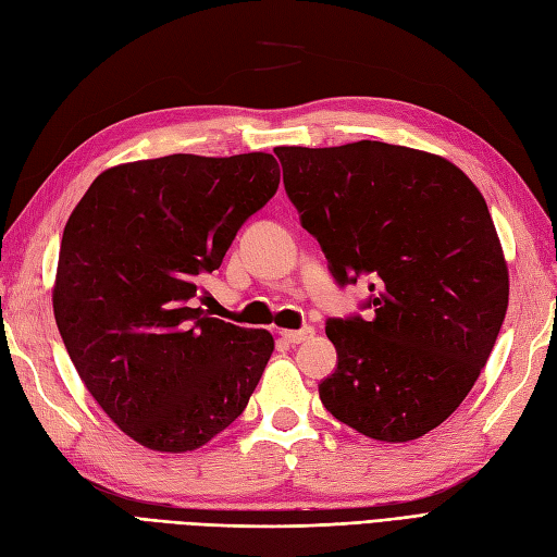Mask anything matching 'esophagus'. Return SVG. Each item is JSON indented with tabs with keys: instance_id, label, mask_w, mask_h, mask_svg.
Here are the masks:
<instances>
[{
	"instance_id": "1",
	"label": "esophagus",
	"mask_w": 557,
	"mask_h": 557,
	"mask_svg": "<svg viewBox=\"0 0 557 557\" xmlns=\"http://www.w3.org/2000/svg\"><path fill=\"white\" fill-rule=\"evenodd\" d=\"M281 337L288 344H302L313 337V327H299V330H281Z\"/></svg>"
}]
</instances>
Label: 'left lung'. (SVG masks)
<instances>
[{
  "label": "left lung",
  "mask_w": 557,
  "mask_h": 557,
  "mask_svg": "<svg viewBox=\"0 0 557 557\" xmlns=\"http://www.w3.org/2000/svg\"><path fill=\"white\" fill-rule=\"evenodd\" d=\"M285 194L339 285L370 278V319H327L325 410L374 441L429 433L469 396L508 307V269L478 187L455 163L360 140L276 147Z\"/></svg>",
  "instance_id": "left-lung-1"
}]
</instances>
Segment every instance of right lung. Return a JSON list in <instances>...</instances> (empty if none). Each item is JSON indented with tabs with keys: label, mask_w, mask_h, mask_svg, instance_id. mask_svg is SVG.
Instances as JSON below:
<instances>
[{
	"label": "right lung",
	"mask_w": 557,
	"mask_h": 557,
	"mask_svg": "<svg viewBox=\"0 0 557 557\" xmlns=\"http://www.w3.org/2000/svg\"><path fill=\"white\" fill-rule=\"evenodd\" d=\"M272 154H171L100 173L72 210L53 313L100 408L157 453L206 445L246 410L274 337L194 307L278 189Z\"/></svg>",
	"instance_id": "add662e5"
}]
</instances>
